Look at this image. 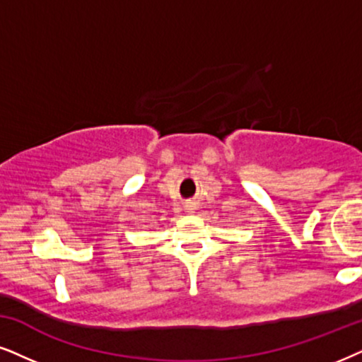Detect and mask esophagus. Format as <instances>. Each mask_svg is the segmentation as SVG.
Returning <instances> with one entry per match:
<instances>
[{"instance_id": "34e87169", "label": "esophagus", "mask_w": 362, "mask_h": 362, "mask_svg": "<svg viewBox=\"0 0 362 362\" xmlns=\"http://www.w3.org/2000/svg\"><path fill=\"white\" fill-rule=\"evenodd\" d=\"M195 207H197V205H195V202H192V200H190V202L185 204V210H187V212H194Z\"/></svg>"}]
</instances>
